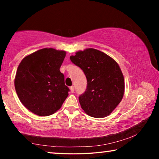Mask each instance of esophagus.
Returning a JSON list of instances; mask_svg holds the SVG:
<instances>
[{"label": "esophagus", "instance_id": "obj_1", "mask_svg": "<svg viewBox=\"0 0 159 159\" xmlns=\"http://www.w3.org/2000/svg\"><path fill=\"white\" fill-rule=\"evenodd\" d=\"M69 88H70V90H71V92L72 93H74V86H71V87H70Z\"/></svg>", "mask_w": 159, "mask_h": 159}]
</instances>
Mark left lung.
<instances>
[{"label": "left lung", "instance_id": "obj_1", "mask_svg": "<svg viewBox=\"0 0 159 159\" xmlns=\"http://www.w3.org/2000/svg\"><path fill=\"white\" fill-rule=\"evenodd\" d=\"M70 60L81 69L87 88L79 98L86 114L95 118L107 116L122 100L124 78L119 66L107 54L93 48L79 51Z\"/></svg>", "mask_w": 159, "mask_h": 159}]
</instances>
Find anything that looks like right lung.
Listing matches in <instances>:
<instances>
[{"label": "right lung", "mask_w": 159, "mask_h": 159, "mask_svg": "<svg viewBox=\"0 0 159 159\" xmlns=\"http://www.w3.org/2000/svg\"><path fill=\"white\" fill-rule=\"evenodd\" d=\"M65 56V51L43 48L26 56L19 65L15 90L24 106L34 114L40 116L54 114L69 95L60 71Z\"/></svg>", "instance_id": "add662e5"}]
</instances>
